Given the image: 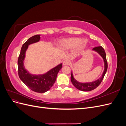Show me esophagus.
I'll return each instance as SVG.
<instances>
[{
    "mask_svg": "<svg viewBox=\"0 0 126 126\" xmlns=\"http://www.w3.org/2000/svg\"><path fill=\"white\" fill-rule=\"evenodd\" d=\"M70 63V62L69 61L67 60H64L63 63V66H65V65H68Z\"/></svg>",
    "mask_w": 126,
    "mask_h": 126,
    "instance_id": "esophagus-1",
    "label": "esophagus"
}]
</instances>
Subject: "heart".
Instances as JSON below:
<instances>
[{
	"instance_id": "obj_1",
	"label": "heart",
	"mask_w": 126,
	"mask_h": 126,
	"mask_svg": "<svg viewBox=\"0 0 126 126\" xmlns=\"http://www.w3.org/2000/svg\"><path fill=\"white\" fill-rule=\"evenodd\" d=\"M58 46L62 50L74 48V54L76 56L85 52L88 47L87 41L80 38H69L63 39L59 42Z\"/></svg>"
}]
</instances>
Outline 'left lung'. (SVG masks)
<instances>
[{
  "label": "left lung",
  "mask_w": 126,
  "mask_h": 126,
  "mask_svg": "<svg viewBox=\"0 0 126 126\" xmlns=\"http://www.w3.org/2000/svg\"><path fill=\"white\" fill-rule=\"evenodd\" d=\"M93 50L98 53V54H99L103 58V60H104V67H105L104 71L103 72L101 77L96 80L92 81V82H85V83L78 82L77 80H76L74 77L72 71H71V82L76 88L81 91H88L93 90L95 88H96L100 84L102 79H104V77L106 73L107 70L108 63H107V62L106 55V52L105 51L104 49L101 46H99V47L94 48L93 49Z\"/></svg>",
  "instance_id": "obj_1"
}]
</instances>
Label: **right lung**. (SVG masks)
Returning <instances> with one entry per match:
<instances>
[{"mask_svg":"<svg viewBox=\"0 0 126 126\" xmlns=\"http://www.w3.org/2000/svg\"><path fill=\"white\" fill-rule=\"evenodd\" d=\"M40 39L39 35L33 36L29 38L22 45L18 60V75L21 80L29 89L35 92L44 93L48 91L54 85L57 74L62 69L63 64L60 63L46 73L42 75H32L25 69L24 62L27 49L29 45L37 43Z\"/></svg>","mask_w":126,"mask_h":126,"instance_id":"right-lung-1","label":"right lung"}]
</instances>
